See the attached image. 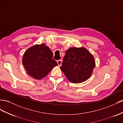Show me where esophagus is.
I'll use <instances>...</instances> for the list:
<instances>
[{"mask_svg": "<svg viewBox=\"0 0 123 123\" xmlns=\"http://www.w3.org/2000/svg\"><path fill=\"white\" fill-rule=\"evenodd\" d=\"M57 63L59 66H60L62 65V61L61 60H57Z\"/></svg>", "mask_w": 123, "mask_h": 123, "instance_id": "34e87169", "label": "esophagus"}]
</instances>
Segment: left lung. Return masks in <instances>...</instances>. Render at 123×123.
<instances>
[{"label":"left lung","instance_id":"8db88e82","mask_svg":"<svg viewBox=\"0 0 123 123\" xmlns=\"http://www.w3.org/2000/svg\"><path fill=\"white\" fill-rule=\"evenodd\" d=\"M60 69L69 81H86L93 73L95 61L93 55L83 47H71L65 51Z\"/></svg>","mask_w":123,"mask_h":123}]
</instances>
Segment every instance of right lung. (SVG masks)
<instances>
[{
	"label": "right lung",
	"mask_w": 123,
	"mask_h": 123,
	"mask_svg": "<svg viewBox=\"0 0 123 123\" xmlns=\"http://www.w3.org/2000/svg\"><path fill=\"white\" fill-rule=\"evenodd\" d=\"M52 58L53 54L46 45L36 44L25 52L22 62L28 74L34 79L40 80L58 65Z\"/></svg>",
	"instance_id": "1"
}]
</instances>
